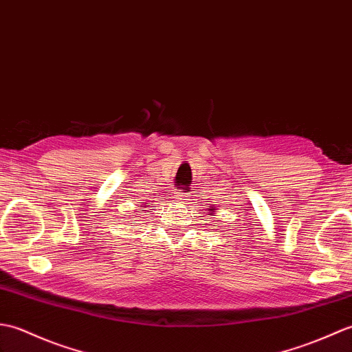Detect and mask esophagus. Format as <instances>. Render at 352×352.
Segmentation results:
<instances>
[{
	"instance_id": "34e87169",
	"label": "esophagus",
	"mask_w": 352,
	"mask_h": 352,
	"mask_svg": "<svg viewBox=\"0 0 352 352\" xmlns=\"http://www.w3.org/2000/svg\"><path fill=\"white\" fill-rule=\"evenodd\" d=\"M176 199H179V200H188V192L184 191V190H179L176 192Z\"/></svg>"
}]
</instances>
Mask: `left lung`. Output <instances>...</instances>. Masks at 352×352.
<instances>
[{
    "label": "left lung",
    "instance_id": "obj_1",
    "mask_svg": "<svg viewBox=\"0 0 352 352\" xmlns=\"http://www.w3.org/2000/svg\"><path fill=\"white\" fill-rule=\"evenodd\" d=\"M210 210H214V209H210Z\"/></svg>",
    "mask_w": 352,
    "mask_h": 352
}]
</instances>
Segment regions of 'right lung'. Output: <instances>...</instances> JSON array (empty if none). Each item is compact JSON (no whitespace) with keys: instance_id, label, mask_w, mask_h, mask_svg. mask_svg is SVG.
<instances>
[{"instance_id":"add662e5","label":"right lung","mask_w":352,"mask_h":352,"mask_svg":"<svg viewBox=\"0 0 352 352\" xmlns=\"http://www.w3.org/2000/svg\"><path fill=\"white\" fill-rule=\"evenodd\" d=\"M147 205H151V203H147Z\"/></svg>"}]
</instances>
